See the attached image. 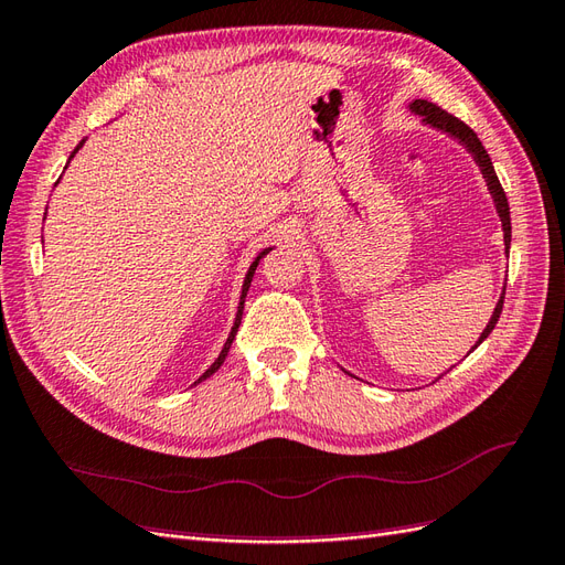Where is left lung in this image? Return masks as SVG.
Returning a JSON list of instances; mask_svg holds the SVG:
<instances>
[{
    "instance_id": "1",
    "label": "left lung",
    "mask_w": 565,
    "mask_h": 565,
    "mask_svg": "<svg viewBox=\"0 0 565 565\" xmlns=\"http://www.w3.org/2000/svg\"><path fill=\"white\" fill-rule=\"evenodd\" d=\"M409 110H412L414 115L422 117V120H424L426 125L436 127V129H440V132L450 135L452 139L460 141L462 147L471 153V159H475V163L479 166L483 180H487V188H489V192H491V196H493L495 212H498V216H501V223H503V243H505V255H508V253H510V233H513V228H510V206H508V196H505V192H503V188H501V182H498L493 163H491V159H489L487 149H483V143H481L479 137L475 135V129L467 127L462 120H457L455 115L445 113L443 108H438V105L430 103V100L416 98V100L409 103ZM503 298H505V288H503L501 298H498V303H495V308H493V315H491L489 324L483 327V332H481V337L477 339V344L471 347V351H475V349L483 342V339H487V337L493 332V327H495L498 318H501Z\"/></svg>"
}]
</instances>
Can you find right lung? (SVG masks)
Masks as SVG:
<instances>
[{"label": "right lung", "instance_id": "add662e5", "mask_svg": "<svg viewBox=\"0 0 565 565\" xmlns=\"http://www.w3.org/2000/svg\"><path fill=\"white\" fill-rule=\"evenodd\" d=\"M84 141L86 139H82V141H78V147L72 151V156H70V161L74 159V156H76V151L78 149H82L84 147ZM67 161V163H70ZM271 250V247H265V250H262L257 257H255V262H253V265H250V269H247V274H245V281H243V291H241V303H238V312H235V322H233V327H231V334H228V339H226V344H223V349H221V353H218V359L212 363V365H209V369L200 375V380H196V383H202V380H206L209 375H214L218 369H221V365H223V361H226V356H228V349H231V344H233V339H235V332H238V327H241V318H243V306H245V296H247V288H250V281H253V277H255V269H257V265H259V259L262 257H265L267 253ZM194 383V385H196Z\"/></svg>", "mask_w": 565, "mask_h": 565}]
</instances>
